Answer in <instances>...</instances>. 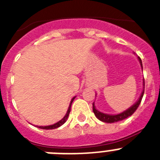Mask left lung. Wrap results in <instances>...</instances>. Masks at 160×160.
I'll list each match as a JSON object with an SVG mask.
<instances>
[{
    "label": "left lung",
    "instance_id": "8db88e82",
    "mask_svg": "<svg viewBox=\"0 0 160 160\" xmlns=\"http://www.w3.org/2000/svg\"><path fill=\"white\" fill-rule=\"evenodd\" d=\"M138 60L140 62V64L142 68V61H141L140 58L138 57ZM145 85V83L143 82V86ZM144 94V90H142V94H141L140 98H139V99L136 102V103H135L132 107H130L129 109H128L127 111H125L124 112L121 113V114H115V115H110V114H103V113L100 112L98 111V110H96L95 107H94V104L93 103V111H94V114H95V116L97 117L101 121L104 122H109V123H112V122H118V121H121V120H123L125 118H128L129 116L132 115L135 111H136L137 108L138 107L139 104H140L141 101H142V96H143Z\"/></svg>",
    "mask_w": 160,
    "mask_h": 160
}]
</instances>
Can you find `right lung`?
<instances>
[{"label":"right lung","instance_id":"right-lung-1","mask_svg":"<svg viewBox=\"0 0 160 160\" xmlns=\"http://www.w3.org/2000/svg\"><path fill=\"white\" fill-rule=\"evenodd\" d=\"M74 98L75 97H73V98H72L71 102H70V107H69V108H68V111L67 112H66V115L64 116V118H62V120H60L59 122H58L57 123H55V124H53V125H50V126H46V127H38L39 128H41V129H45V130H49V129H55V128H59L60 126L62 125L63 123H64L65 122H66V120H67L68 118V116H69V114H70V107H71V104L72 102H73V99H74Z\"/></svg>","mask_w":160,"mask_h":160}]
</instances>
